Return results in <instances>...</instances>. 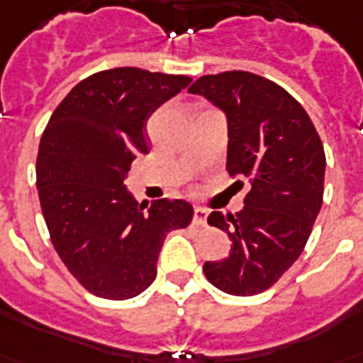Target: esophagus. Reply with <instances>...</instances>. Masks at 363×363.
I'll use <instances>...</instances> for the list:
<instances>
[{
    "mask_svg": "<svg viewBox=\"0 0 363 363\" xmlns=\"http://www.w3.org/2000/svg\"><path fill=\"white\" fill-rule=\"evenodd\" d=\"M208 221V209L206 208H194V225H206Z\"/></svg>",
    "mask_w": 363,
    "mask_h": 363,
    "instance_id": "obj_1",
    "label": "esophagus"
}]
</instances>
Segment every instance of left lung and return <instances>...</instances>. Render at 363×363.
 I'll return each mask as SVG.
<instances>
[{
	"mask_svg": "<svg viewBox=\"0 0 363 363\" xmlns=\"http://www.w3.org/2000/svg\"><path fill=\"white\" fill-rule=\"evenodd\" d=\"M189 92L227 115V171L252 182L235 216L209 213L233 246L221 262H206L203 273L219 291L254 296L283 277L310 238L323 203V144L304 107L259 74H206Z\"/></svg>",
	"mask_w": 363,
	"mask_h": 363,
	"instance_id": "1",
	"label": "left lung"
}]
</instances>
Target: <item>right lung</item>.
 I'll return each instance as SVG.
<instances>
[{"instance_id":"obj_1","label":"right lung","mask_w":363,"mask_h":363,"mask_svg":"<svg viewBox=\"0 0 363 363\" xmlns=\"http://www.w3.org/2000/svg\"><path fill=\"white\" fill-rule=\"evenodd\" d=\"M190 82L136 67L96 72L67 94L42 134L36 184L50 238L96 296L127 300L146 291L167 233L192 221L189 202L146 206L125 186L133 160L150 152V115Z\"/></svg>"}]
</instances>
